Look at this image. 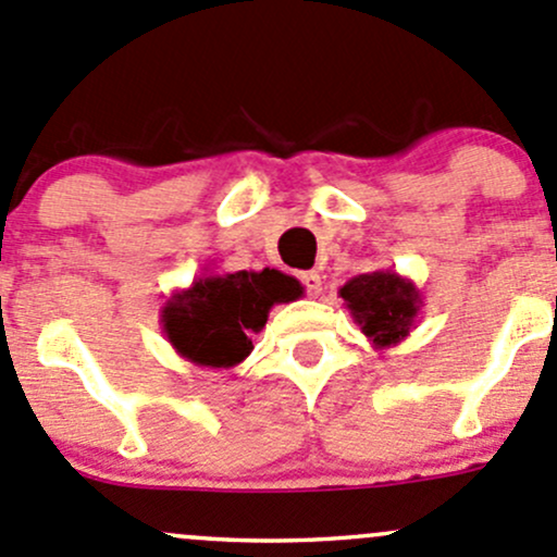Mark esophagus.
Segmentation results:
<instances>
[{"mask_svg": "<svg viewBox=\"0 0 557 557\" xmlns=\"http://www.w3.org/2000/svg\"><path fill=\"white\" fill-rule=\"evenodd\" d=\"M301 283H304V288H307L309 296L323 294V274L314 272V269H312V272L301 274Z\"/></svg>", "mask_w": 557, "mask_h": 557, "instance_id": "1", "label": "esophagus"}]
</instances>
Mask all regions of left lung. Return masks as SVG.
Returning <instances> with one entry per match:
<instances>
[{"instance_id": "obj_1", "label": "left lung", "mask_w": 557, "mask_h": 557, "mask_svg": "<svg viewBox=\"0 0 557 557\" xmlns=\"http://www.w3.org/2000/svg\"><path fill=\"white\" fill-rule=\"evenodd\" d=\"M338 296L376 349H389L406 342L411 327H417L419 309L424 307L413 280L403 277L395 269L357 274L338 288Z\"/></svg>"}]
</instances>
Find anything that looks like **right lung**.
I'll return each mask as SVG.
<instances>
[{
	"label": "right lung",
	"mask_w": 557,
	"mask_h": 557,
	"mask_svg": "<svg viewBox=\"0 0 557 557\" xmlns=\"http://www.w3.org/2000/svg\"><path fill=\"white\" fill-rule=\"evenodd\" d=\"M298 296V280L277 269L205 272L189 288L171 294L160 323L184 360L202 368H234L253 352L250 336L267 325L269 309Z\"/></svg>",
	"instance_id": "right-lung-1"
}]
</instances>
